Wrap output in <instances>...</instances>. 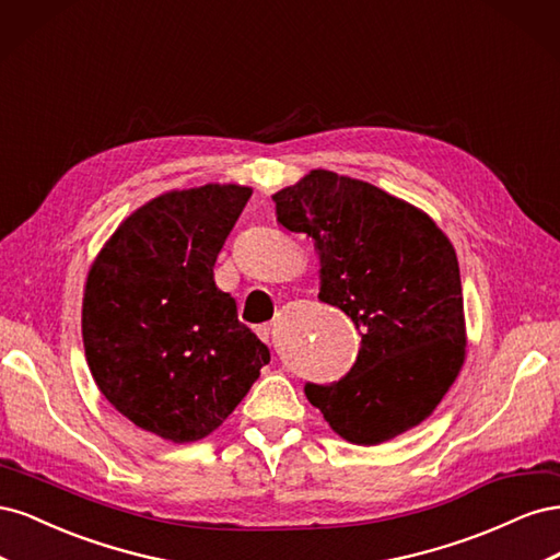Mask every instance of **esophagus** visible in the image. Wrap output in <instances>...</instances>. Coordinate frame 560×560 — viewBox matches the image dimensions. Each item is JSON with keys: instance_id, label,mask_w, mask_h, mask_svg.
<instances>
[{"instance_id": "1", "label": "esophagus", "mask_w": 560, "mask_h": 560, "mask_svg": "<svg viewBox=\"0 0 560 560\" xmlns=\"http://www.w3.org/2000/svg\"><path fill=\"white\" fill-rule=\"evenodd\" d=\"M257 334H259V338L264 343H268L270 338H273V325H261L259 329H257Z\"/></svg>"}]
</instances>
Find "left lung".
Returning a JSON list of instances; mask_svg holds the SVG:
<instances>
[{
	"label": "left lung",
	"instance_id": "obj_1",
	"mask_svg": "<svg viewBox=\"0 0 560 560\" xmlns=\"http://www.w3.org/2000/svg\"><path fill=\"white\" fill-rule=\"evenodd\" d=\"M278 224L313 241L317 299L362 334L358 360L306 397L346 442L376 446L420 425L465 364V306L446 233L378 186L311 171L276 196Z\"/></svg>",
	"mask_w": 560,
	"mask_h": 560
}]
</instances>
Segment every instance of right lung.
Listing matches in <instances>:
<instances>
[{
  "label": "right lung",
  "instance_id": "right-lung-1",
  "mask_svg": "<svg viewBox=\"0 0 560 560\" xmlns=\"http://www.w3.org/2000/svg\"><path fill=\"white\" fill-rule=\"evenodd\" d=\"M249 196L241 184L161 194L91 264L81 334L93 381L118 413L167 442L214 432L270 362L214 284L217 254Z\"/></svg>",
  "mask_w": 560,
  "mask_h": 560
}]
</instances>
